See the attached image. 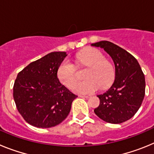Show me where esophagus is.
Instances as JSON below:
<instances>
[{"mask_svg":"<svg viewBox=\"0 0 154 154\" xmlns=\"http://www.w3.org/2000/svg\"><path fill=\"white\" fill-rule=\"evenodd\" d=\"M80 97H82V98H89V95H80Z\"/></svg>","mask_w":154,"mask_h":154,"instance_id":"obj_1","label":"esophagus"}]
</instances>
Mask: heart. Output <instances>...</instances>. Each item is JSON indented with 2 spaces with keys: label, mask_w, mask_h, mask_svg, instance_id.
I'll use <instances>...</instances> for the list:
<instances>
[{
  "label": "heart",
  "mask_w": 154,
  "mask_h": 154,
  "mask_svg": "<svg viewBox=\"0 0 154 154\" xmlns=\"http://www.w3.org/2000/svg\"><path fill=\"white\" fill-rule=\"evenodd\" d=\"M75 62L80 68H87L84 74L86 79L77 82L72 86L75 92L89 93L100 86L104 89L111 84L115 76V68L112 62L105 58L99 50L89 48L77 55ZM58 80L65 86L70 88L77 79L75 65L68 59L62 61L57 71Z\"/></svg>",
  "instance_id": "obj_1"
}]
</instances>
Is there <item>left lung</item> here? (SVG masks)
Masks as SVG:
<instances>
[{
    "label": "left lung",
    "mask_w": 154,
    "mask_h": 154,
    "mask_svg": "<svg viewBox=\"0 0 154 154\" xmlns=\"http://www.w3.org/2000/svg\"><path fill=\"white\" fill-rule=\"evenodd\" d=\"M103 48L115 64V81L110 89L98 95L100 103L94 109L107 123H122L131 119L140 107L145 96V76L140 65L133 55L108 41L92 44Z\"/></svg>",
    "instance_id": "8db88e82"
}]
</instances>
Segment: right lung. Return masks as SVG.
Listing matches in <instances>:
<instances>
[{
  "label": "right lung",
  "instance_id": "obj_1",
  "mask_svg": "<svg viewBox=\"0 0 154 154\" xmlns=\"http://www.w3.org/2000/svg\"><path fill=\"white\" fill-rule=\"evenodd\" d=\"M65 51H54L32 62L17 74L13 96L19 113L38 128H50L67 117L76 95L62 85L57 71Z\"/></svg>",
  "mask_w": 154,
  "mask_h": 154
}]
</instances>
